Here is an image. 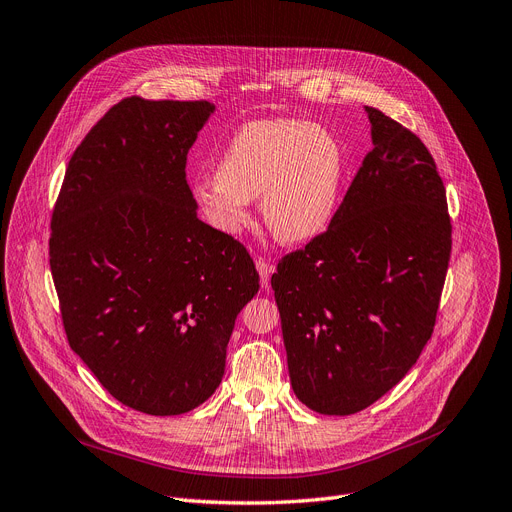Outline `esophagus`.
I'll return each mask as SVG.
<instances>
[{
    "instance_id": "34e87169",
    "label": "esophagus",
    "mask_w": 512,
    "mask_h": 512,
    "mask_svg": "<svg viewBox=\"0 0 512 512\" xmlns=\"http://www.w3.org/2000/svg\"><path fill=\"white\" fill-rule=\"evenodd\" d=\"M255 265H257L259 276H261V286L263 288H270V276L274 272V265L268 259H263V257H257Z\"/></svg>"
}]
</instances>
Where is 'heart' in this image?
Returning a JSON list of instances; mask_svg holds the SVG:
<instances>
[{
  "mask_svg": "<svg viewBox=\"0 0 512 512\" xmlns=\"http://www.w3.org/2000/svg\"><path fill=\"white\" fill-rule=\"evenodd\" d=\"M345 159L339 140L316 123L257 119L244 123L217 161L215 175L192 188L194 203L224 234L249 226L261 196L270 232L288 244L320 236L337 211Z\"/></svg>",
  "mask_w": 512,
  "mask_h": 512,
  "instance_id": "obj_1",
  "label": "heart"
}]
</instances>
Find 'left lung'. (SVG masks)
I'll return each mask as SVG.
<instances>
[{"label": "left lung", "instance_id": "obj_1", "mask_svg": "<svg viewBox=\"0 0 512 512\" xmlns=\"http://www.w3.org/2000/svg\"><path fill=\"white\" fill-rule=\"evenodd\" d=\"M374 148L320 236L272 276L295 395L355 414L416 364L433 335L452 251L437 165L402 123L366 106Z\"/></svg>", "mask_w": 512, "mask_h": 512}]
</instances>
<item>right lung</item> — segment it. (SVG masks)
I'll list each match as a JSON object with an SVG mask.
<instances>
[{
    "label": "right lung",
    "mask_w": 512,
    "mask_h": 512,
    "mask_svg": "<svg viewBox=\"0 0 512 512\" xmlns=\"http://www.w3.org/2000/svg\"><path fill=\"white\" fill-rule=\"evenodd\" d=\"M213 110L123 98L73 152L52 211L66 339L110 395L152 416L213 395L236 316L259 291L249 251L198 219L186 182Z\"/></svg>",
    "instance_id": "obj_1"
}]
</instances>
